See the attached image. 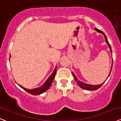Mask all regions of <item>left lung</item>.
<instances>
[{
	"label": "left lung",
	"instance_id": "obj_1",
	"mask_svg": "<svg viewBox=\"0 0 121 121\" xmlns=\"http://www.w3.org/2000/svg\"><path fill=\"white\" fill-rule=\"evenodd\" d=\"M95 30L96 31H97L98 32H99V33H102V34L104 35V37H105V41H106V43H107L108 45L109 48L110 50H111V52H112V49H111V45H110V44L109 43L108 40V39H107V37L106 36V35H105V33H104V32H102V31L100 30H99V29H98L96 28V27H95ZM111 70H112V69H111ZM111 71H110V73H109V75H108V78L110 74H111ZM73 75L74 78H75V81H76V82H77L78 85L79 86L81 87V88H82V89H86V90H89V91H95V90H96V89H99V88L100 87H101V86L103 84H104V82H105V81H105V82H104V83H102V84L98 85H89V84H86V83H83V82H81V81H78V80L77 79V78H76V76H75V75H74L73 73Z\"/></svg>",
	"mask_w": 121,
	"mask_h": 121
}]
</instances>
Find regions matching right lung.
Listing matches in <instances>:
<instances>
[{
  "label": "right lung",
  "mask_w": 121,
  "mask_h": 121,
  "mask_svg": "<svg viewBox=\"0 0 121 121\" xmlns=\"http://www.w3.org/2000/svg\"><path fill=\"white\" fill-rule=\"evenodd\" d=\"M10 60V59H9ZM56 67L55 68V69L54 71L53 72L52 74L51 75V76L48 78L47 80H46V82L42 85L39 88H35V89H26V88H23V86H22L21 85H19L20 87H21L22 89H23L24 90L26 91L27 92H28L29 94H31V95H39V94H41L42 93L45 92V91L48 90L49 88H50V86H51L52 85V82L53 81V79H54L55 76L56 75Z\"/></svg>",
  "instance_id": "obj_1"
}]
</instances>
